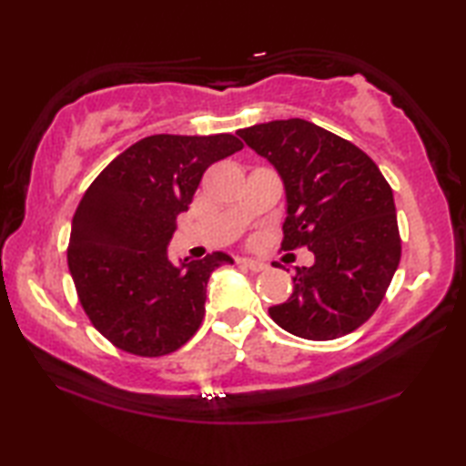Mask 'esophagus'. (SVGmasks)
<instances>
[{
    "mask_svg": "<svg viewBox=\"0 0 466 466\" xmlns=\"http://www.w3.org/2000/svg\"><path fill=\"white\" fill-rule=\"evenodd\" d=\"M238 263H242L247 269L255 271V273H261V271H267V265L263 261H257V258H240Z\"/></svg>",
    "mask_w": 466,
    "mask_h": 466,
    "instance_id": "obj_1",
    "label": "esophagus"
}]
</instances>
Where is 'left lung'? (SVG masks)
<instances>
[{"mask_svg":"<svg viewBox=\"0 0 466 466\" xmlns=\"http://www.w3.org/2000/svg\"><path fill=\"white\" fill-rule=\"evenodd\" d=\"M238 136L283 178L288 218L281 250L309 248L294 294L269 317L288 333L330 341L372 317L400 261L392 188L372 157L304 119L271 121Z\"/></svg>","mask_w":466,"mask_h":466,"instance_id":"obj_1","label":"left lung"}]
</instances>
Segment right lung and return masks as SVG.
<instances>
[{"instance_id": "1", "label": "right lung", "mask_w": 466, "mask_h": 466, "mask_svg": "<svg viewBox=\"0 0 466 466\" xmlns=\"http://www.w3.org/2000/svg\"><path fill=\"white\" fill-rule=\"evenodd\" d=\"M230 133L149 136L115 157L86 188L67 265L94 329L139 358L177 351L201 327L205 288L224 252L175 267L167 247L203 172L242 149Z\"/></svg>"}]
</instances>
